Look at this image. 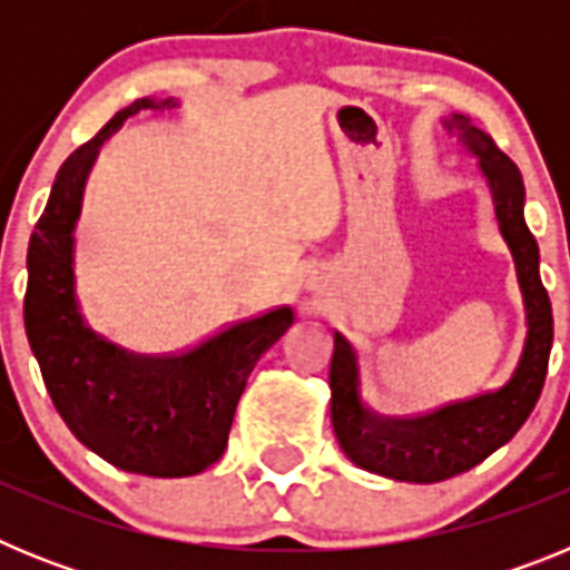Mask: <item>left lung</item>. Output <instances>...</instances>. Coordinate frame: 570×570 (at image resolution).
Wrapping results in <instances>:
<instances>
[{"label": "left lung", "mask_w": 570, "mask_h": 570, "mask_svg": "<svg viewBox=\"0 0 570 570\" xmlns=\"http://www.w3.org/2000/svg\"><path fill=\"white\" fill-rule=\"evenodd\" d=\"M448 130H456L493 190L497 223L517 262V276L525 296L528 340L522 360L500 391L451 402L431 414L382 416L360 400V367L354 347L334 334L331 356V420L336 440L354 465L402 482H440L468 471L500 445H505L542 394L548 356L553 342L551 299L540 279V248L528 230L525 185L520 168L497 148L491 136L471 122V116L454 114Z\"/></svg>", "instance_id": "1"}]
</instances>
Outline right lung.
Returning <instances> with one entry per match:
<instances>
[{"instance_id": "1", "label": "right lung", "mask_w": 570, "mask_h": 570, "mask_svg": "<svg viewBox=\"0 0 570 570\" xmlns=\"http://www.w3.org/2000/svg\"><path fill=\"white\" fill-rule=\"evenodd\" d=\"M142 108L156 102L136 99L119 110L59 168L30 236L24 331L50 400L82 445L130 473L194 476L225 454L245 382L291 328L294 311H265L159 356L130 354L85 325L73 294V228L85 176L99 145Z\"/></svg>"}]
</instances>
